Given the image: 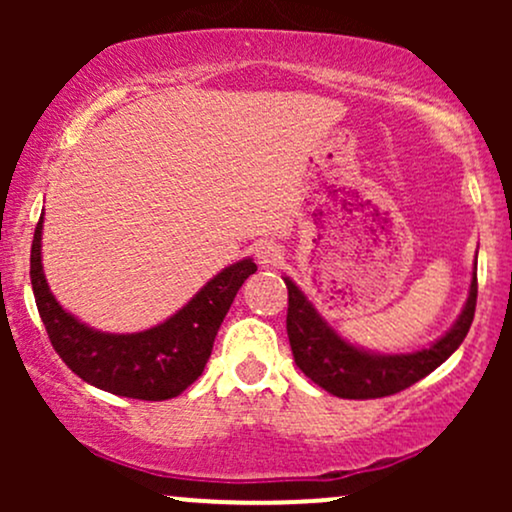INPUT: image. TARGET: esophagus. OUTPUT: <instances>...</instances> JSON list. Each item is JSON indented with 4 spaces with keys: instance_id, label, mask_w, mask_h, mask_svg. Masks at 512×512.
Here are the masks:
<instances>
[{
    "instance_id": "esophagus-1",
    "label": "esophagus",
    "mask_w": 512,
    "mask_h": 512,
    "mask_svg": "<svg viewBox=\"0 0 512 512\" xmlns=\"http://www.w3.org/2000/svg\"><path fill=\"white\" fill-rule=\"evenodd\" d=\"M255 257L262 267H276V264L284 260V250H281V245L274 243V240H262V243L257 245Z\"/></svg>"
}]
</instances>
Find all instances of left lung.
<instances>
[{"label": "left lung", "instance_id": "obj_1", "mask_svg": "<svg viewBox=\"0 0 512 512\" xmlns=\"http://www.w3.org/2000/svg\"><path fill=\"white\" fill-rule=\"evenodd\" d=\"M284 284L289 289L286 332H289L296 366L315 385L342 399L387 397L419 383L460 349L477 308V260H474L467 301L450 330L421 349L383 354L342 337L291 276H284Z\"/></svg>", "mask_w": 512, "mask_h": 512}]
</instances>
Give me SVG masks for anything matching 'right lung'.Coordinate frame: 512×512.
Segmentation results:
<instances>
[{
  "instance_id": "obj_1",
  "label": "right lung",
  "mask_w": 512,
  "mask_h": 512,
  "mask_svg": "<svg viewBox=\"0 0 512 512\" xmlns=\"http://www.w3.org/2000/svg\"><path fill=\"white\" fill-rule=\"evenodd\" d=\"M43 219L35 226L31 284L40 320L55 351L88 385L129 399L178 397L202 375L216 332L243 281L257 272L252 257L228 264L178 313L142 332H103L64 310L43 272Z\"/></svg>"
}]
</instances>
